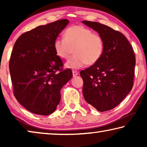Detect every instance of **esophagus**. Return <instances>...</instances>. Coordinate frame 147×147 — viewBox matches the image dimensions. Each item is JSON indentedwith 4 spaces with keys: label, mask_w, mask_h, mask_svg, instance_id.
I'll return each instance as SVG.
<instances>
[{
    "label": "esophagus",
    "mask_w": 147,
    "mask_h": 147,
    "mask_svg": "<svg viewBox=\"0 0 147 147\" xmlns=\"http://www.w3.org/2000/svg\"><path fill=\"white\" fill-rule=\"evenodd\" d=\"M78 74V72L77 71H73V76H76Z\"/></svg>",
    "instance_id": "esophagus-1"
}]
</instances>
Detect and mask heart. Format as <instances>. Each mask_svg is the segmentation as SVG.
Wrapping results in <instances>:
<instances>
[{
    "mask_svg": "<svg viewBox=\"0 0 147 147\" xmlns=\"http://www.w3.org/2000/svg\"><path fill=\"white\" fill-rule=\"evenodd\" d=\"M54 49L59 58L69 59L66 64L71 69H80L87 64L93 65L101 59L104 51L103 38L91 30L81 25L69 26L64 32V38H57Z\"/></svg>",
    "mask_w": 147,
    "mask_h": 147,
    "instance_id": "obj_1",
    "label": "heart"
}]
</instances>
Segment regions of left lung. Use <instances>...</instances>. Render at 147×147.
Returning <instances> with one entry per match:
<instances>
[{"instance_id":"obj_1","label":"left lung","mask_w":147,"mask_h":147,"mask_svg":"<svg viewBox=\"0 0 147 147\" xmlns=\"http://www.w3.org/2000/svg\"><path fill=\"white\" fill-rule=\"evenodd\" d=\"M82 23L98 32L104 41L101 59L80 71L84 97L99 111L110 110L118 106L132 89L135 54L127 38L121 32L96 22Z\"/></svg>"}]
</instances>
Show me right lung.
Listing matches in <instances>:
<instances>
[{
	"label": "right lung",
	"instance_id": "right-lung-1",
	"mask_svg": "<svg viewBox=\"0 0 147 147\" xmlns=\"http://www.w3.org/2000/svg\"><path fill=\"white\" fill-rule=\"evenodd\" d=\"M61 19L24 32L14 44L9 63L13 94L30 112L48 115L56 110L60 90L73 77L63 69L54 42L69 23Z\"/></svg>",
	"mask_w": 147,
	"mask_h": 147
}]
</instances>
